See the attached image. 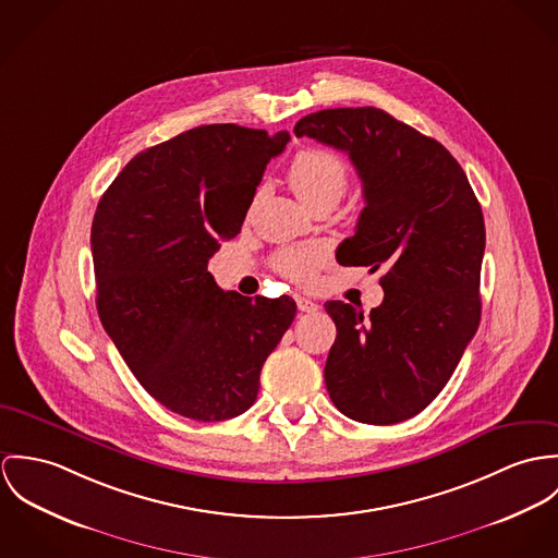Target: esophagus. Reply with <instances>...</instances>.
Masks as SVG:
<instances>
[{"label":"esophagus","mask_w":558,"mask_h":558,"mask_svg":"<svg viewBox=\"0 0 558 558\" xmlns=\"http://www.w3.org/2000/svg\"><path fill=\"white\" fill-rule=\"evenodd\" d=\"M295 304H298L300 312H316L318 310V304L312 302L308 298H304V295H295Z\"/></svg>","instance_id":"1"}]
</instances>
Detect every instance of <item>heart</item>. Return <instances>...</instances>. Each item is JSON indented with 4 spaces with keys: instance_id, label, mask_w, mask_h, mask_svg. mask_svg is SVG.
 Instances as JSON below:
<instances>
[{
    "instance_id": "1",
    "label": "heart",
    "mask_w": 558,
    "mask_h": 558,
    "mask_svg": "<svg viewBox=\"0 0 558 558\" xmlns=\"http://www.w3.org/2000/svg\"><path fill=\"white\" fill-rule=\"evenodd\" d=\"M287 180L310 209L320 205L333 207L349 187V167L338 154L310 147L293 156L287 169ZM327 256L329 248L325 244L284 248L274 256V269L293 282L306 284L314 280Z\"/></svg>"
}]
</instances>
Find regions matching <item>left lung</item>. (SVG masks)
Returning a JSON list of instances; mask_svg holds the SVG:
<instances>
[{"mask_svg":"<svg viewBox=\"0 0 558 558\" xmlns=\"http://www.w3.org/2000/svg\"><path fill=\"white\" fill-rule=\"evenodd\" d=\"M295 134L347 151L364 186L366 207L336 260L385 269V298L368 318L325 304L338 331L325 364L329 398L362 424L404 422L440 393L480 327V201L438 141L380 109L310 113Z\"/></svg>","mask_w":558,"mask_h":558,"instance_id":"1","label":"left lung"}]
</instances>
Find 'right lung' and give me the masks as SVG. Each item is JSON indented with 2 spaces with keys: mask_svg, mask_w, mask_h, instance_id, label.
<instances>
[{
  "mask_svg": "<svg viewBox=\"0 0 558 558\" xmlns=\"http://www.w3.org/2000/svg\"><path fill=\"white\" fill-rule=\"evenodd\" d=\"M289 132L198 125L136 154L92 222L96 306L145 391L196 422L248 411L269 353L291 327L289 295L222 291L207 263L244 225Z\"/></svg>",
  "mask_w": 558,
  "mask_h": 558,
  "instance_id": "obj_1",
  "label": "right lung"
}]
</instances>
